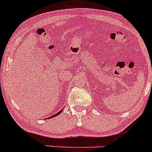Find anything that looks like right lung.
Segmentation results:
<instances>
[{
  "mask_svg": "<svg viewBox=\"0 0 152 152\" xmlns=\"http://www.w3.org/2000/svg\"><path fill=\"white\" fill-rule=\"evenodd\" d=\"M62 111H63V109H62V110H60V111H59V112H58V113H56V114H55V115H52V117H49V118H47V119H51V118L55 117H56V116H58V115H60V114H61V112H62Z\"/></svg>",
  "mask_w": 152,
  "mask_h": 152,
  "instance_id": "add662e5",
  "label": "right lung"
}]
</instances>
